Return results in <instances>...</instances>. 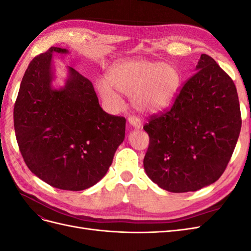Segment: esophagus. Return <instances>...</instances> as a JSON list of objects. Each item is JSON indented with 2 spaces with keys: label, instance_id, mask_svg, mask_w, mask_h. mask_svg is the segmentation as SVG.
<instances>
[{
  "label": "esophagus",
  "instance_id": "1",
  "mask_svg": "<svg viewBox=\"0 0 251 251\" xmlns=\"http://www.w3.org/2000/svg\"><path fill=\"white\" fill-rule=\"evenodd\" d=\"M128 124H130L134 128H136V130H138V128L141 127V123L140 120L136 117V116H130L128 117Z\"/></svg>",
  "mask_w": 251,
  "mask_h": 251
}]
</instances>
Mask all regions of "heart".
Here are the masks:
<instances>
[{"label":"heart","instance_id":"obj_1","mask_svg":"<svg viewBox=\"0 0 251 251\" xmlns=\"http://www.w3.org/2000/svg\"><path fill=\"white\" fill-rule=\"evenodd\" d=\"M97 90L110 107L120 105L114 90L132 97L135 108L142 113H158L172 103L179 87V74L174 67L151 60L126 62L114 66Z\"/></svg>","mask_w":251,"mask_h":251}]
</instances>
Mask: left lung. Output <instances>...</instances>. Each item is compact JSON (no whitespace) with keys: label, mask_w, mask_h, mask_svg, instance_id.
Here are the masks:
<instances>
[{"label":"left lung","mask_w":251,"mask_h":251,"mask_svg":"<svg viewBox=\"0 0 251 251\" xmlns=\"http://www.w3.org/2000/svg\"><path fill=\"white\" fill-rule=\"evenodd\" d=\"M241 126L233 80L214 58L201 54L172 107L151 115L143 126L150 137L144 170L172 193L210 185L228 164Z\"/></svg>","instance_id":"8db88e82"}]
</instances>
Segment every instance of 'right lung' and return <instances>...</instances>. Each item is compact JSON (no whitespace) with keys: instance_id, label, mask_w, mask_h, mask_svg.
Masks as SVG:
<instances>
[{"instance_id":"right-lung-1","label":"right lung","mask_w":251,"mask_h":251,"mask_svg":"<svg viewBox=\"0 0 251 251\" xmlns=\"http://www.w3.org/2000/svg\"><path fill=\"white\" fill-rule=\"evenodd\" d=\"M51 47L30 62L13 109L23 159L35 176L65 191L96 184L125 139L126 118L105 113L94 87L69 67L65 88H51Z\"/></svg>"}]
</instances>
